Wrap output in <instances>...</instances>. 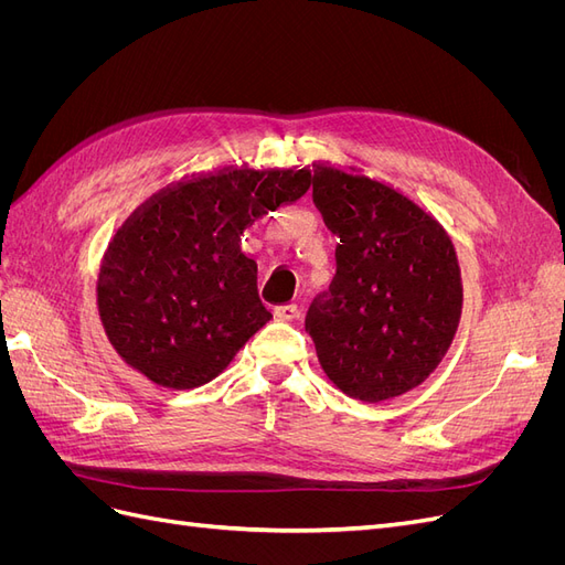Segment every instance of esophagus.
<instances>
[{
  "mask_svg": "<svg viewBox=\"0 0 565 565\" xmlns=\"http://www.w3.org/2000/svg\"><path fill=\"white\" fill-rule=\"evenodd\" d=\"M276 316L280 318V320H297L299 316H301V311H299V306L297 303H285V306H278L276 309Z\"/></svg>",
  "mask_w": 565,
  "mask_h": 565,
  "instance_id": "1",
  "label": "esophagus"
}]
</instances>
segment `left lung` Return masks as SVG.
Wrapping results in <instances>:
<instances>
[{"mask_svg":"<svg viewBox=\"0 0 565 565\" xmlns=\"http://www.w3.org/2000/svg\"><path fill=\"white\" fill-rule=\"evenodd\" d=\"M313 202L339 235L337 273L306 316L320 367L347 396L382 403L446 358L461 318V270L440 221L355 167L313 164Z\"/></svg>","mask_w":565,"mask_h":565,"instance_id":"left-lung-1","label":"left lung"}]
</instances>
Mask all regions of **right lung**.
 I'll return each mask as SVG.
<instances>
[{
    "label": "right lung",
    "instance_id": "right-lung-1",
    "mask_svg": "<svg viewBox=\"0 0 565 565\" xmlns=\"http://www.w3.org/2000/svg\"><path fill=\"white\" fill-rule=\"evenodd\" d=\"M309 188V167L243 164L185 177L136 207L96 280L98 316L117 355L162 388L218 377L273 318L241 235Z\"/></svg>",
    "mask_w": 565,
    "mask_h": 565
}]
</instances>
